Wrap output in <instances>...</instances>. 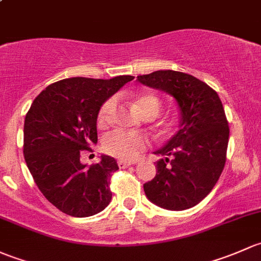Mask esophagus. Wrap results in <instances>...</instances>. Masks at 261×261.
<instances>
[{
    "label": "esophagus",
    "instance_id": "1",
    "mask_svg": "<svg viewBox=\"0 0 261 261\" xmlns=\"http://www.w3.org/2000/svg\"><path fill=\"white\" fill-rule=\"evenodd\" d=\"M130 165H133V162H128V161L124 160H118V166H119V168H127L129 167Z\"/></svg>",
    "mask_w": 261,
    "mask_h": 261
}]
</instances>
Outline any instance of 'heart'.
Returning <instances> with one entry per match:
<instances>
[{
    "label": "heart",
    "mask_w": 261,
    "mask_h": 261,
    "mask_svg": "<svg viewBox=\"0 0 261 261\" xmlns=\"http://www.w3.org/2000/svg\"><path fill=\"white\" fill-rule=\"evenodd\" d=\"M136 106L144 117L154 118L162 108L161 99L154 94H142L137 98ZM114 99H108L98 112L96 123L99 127H106L111 123L112 114L114 112ZM149 139L146 134L134 132L115 129L104 138L103 146L107 153L122 160H134L139 153L148 146Z\"/></svg>",
    "instance_id": "1"
}]
</instances>
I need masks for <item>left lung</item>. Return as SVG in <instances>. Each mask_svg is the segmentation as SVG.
Here are the masks:
<instances>
[{
	"label": "left lung",
	"instance_id": "8db88e82",
	"mask_svg": "<svg viewBox=\"0 0 261 261\" xmlns=\"http://www.w3.org/2000/svg\"><path fill=\"white\" fill-rule=\"evenodd\" d=\"M137 80L171 94L181 113L178 132L154 152L166 158L157 161L144 192L160 207L187 210L211 192L225 167L230 129L224 107L216 91L190 74L158 70Z\"/></svg>",
	"mask_w": 261,
	"mask_h": 261
}]
</instances>
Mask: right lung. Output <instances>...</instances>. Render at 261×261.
Segmentation results:
<instances>
[{"instance_id": "1", "label": "right lung", "mask_w": 261, "mask_h": 261, "mask_svg": "<svg viewBox=\"0 0 261 261\" xmlns=\"http://www.w3.org/2000/svg\"><path fill=\"white\" fill-rule=\"evenodd\" d=\"M133 79H63L32 101L23 125L26 165L42 195L64 214L93 216L111 202L117 161L103 154L100 162L87 167L80 162V150L98 142L96 118L104 101Z\"/></svg>"}]
</instances>
